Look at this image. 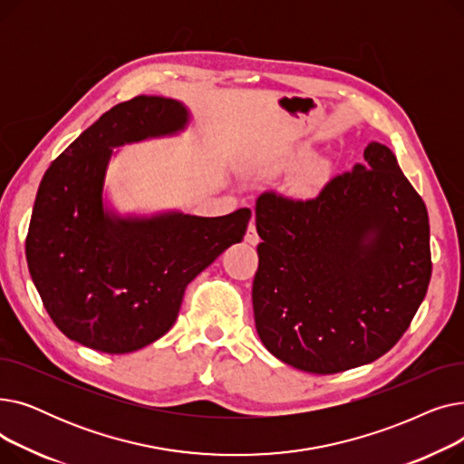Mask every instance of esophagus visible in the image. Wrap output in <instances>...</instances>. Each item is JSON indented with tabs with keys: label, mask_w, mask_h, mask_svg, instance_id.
<instances>
[{
	"label": "esophagus",
	"mask_w": 464,
	"mask_h": 464,
	"mask_svg": "<svg viewBox=\"0 0 464 464\" xmlns=\"http://www.w3.org/2000/svg\"><path fill=\"white\" fill-rule=\"evenodd\" d=\"M245 240L248 242V245H252V246H256L257 242H259V237H257V231H256V224H254V222H250L248 231H246V235H245Z\"/></svg>",
	"instance_id": "1"
}]
</instances>
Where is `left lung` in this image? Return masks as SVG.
<instances>
[{"label":"left lung","mask_w":464,"mask_h":464,"mask_svg":"<svg viewBox=\"0 0 464 464\" xmlns=\"http://www.w3.org/2000/svg\"><path fill=\"white\" fill-rule=\"evenodd\" d=\"M256 329L280 361L312 374L392 350L425 299L429 214L385 144L312 199L265 191L256 203Z\"/></svg>","instance_id":"8db88e82"}]
</instances>
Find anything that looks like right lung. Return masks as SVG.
Masks as SVG:
<instances>
[{
    "label": "right lung",
    "instance_id": "add662e5",
    "mask_svg": "<svg viewBox=\"0 0 464 464\" xmlns=\"http://www.w3.org/2000/svg\"><path fill=\"white\" fill-rule=\"evenodd\" d=\"M188 109L167 97L118 103L72 140L39 184L26 259L56 327L103 353H130L173 327L188 284L246 233L252 210L199 218L116 216L103 207L112 149L173 135Z\"/></svg>",
    "mask_w": 464,
    "mask_h": 464
}]
</instances>
